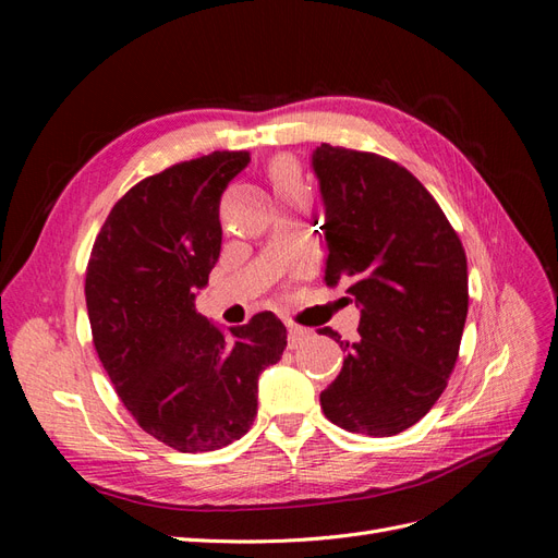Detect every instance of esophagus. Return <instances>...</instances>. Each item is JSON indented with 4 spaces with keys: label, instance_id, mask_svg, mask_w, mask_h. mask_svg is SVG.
Returning a JSON list of instances; mask_svg holds the SVG:
<instances>
[{
    "label": "esophagus",
    "instance_id": "1",
    "mask_svg": "<svg viewBox=\"0 0 558 558\" xmlns=\"http://www.w3.org/2000/svg\"><path fill=\"white\" fill-rule=\"evenodd\" d=\"M312 340V330H307V328H300V326H289V347L291 349H298V347H302L305 342H310Z\"/></svg>",
    "mask_w": 558,
    "mask_h": 558
}]
</instances>
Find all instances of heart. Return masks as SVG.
I'll use <instances>...</instances> for the list:
<instances>
[{
	"mask_svg": "<svg viewBox=\"0 0 558 558\" xmlns=\"http://www.w3.org/2000/svg\"><path fill=\"white\" fill-rule=\"evenodd\" d=\"M275 181H277V191L279 189H293V185H300L298 179H295V170H293L291 165H286V162L275 167Z\"/></svg>",
	"mask_w": 558,
	"mask_h": 558,
	"instance_id": "heart-1",
	"label": "heart"
}]
</instances>
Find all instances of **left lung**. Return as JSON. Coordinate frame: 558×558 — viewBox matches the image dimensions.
<instances>
[{"label": "left lung", "mask_w": 558, "mask_h": 558, "mask_svg": "<svg viewBox=\"0 0 558 558\" xmlns=\"http://www.w3.org/2000/svg\"><path fill=\"white\" fill-rule=\"evenodd\" d=\"M326 211V286L361 310V340L340 342L342 373L320 410L349 433L398 435L442 396L468 316V260L433 195L398 162L320 144L312 150Z\"/></svg>", "instance_id": "1"}]
</instances>
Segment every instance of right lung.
<instances>
[{"label": "right lung", "mask_w": 558, "mask_h": 558, "mask_svg": "<svg viewBox=\"0 0 558 558\" xmlns=\"http://www.w3.org/2000/svg\"><path fill=\"white\" fill-rule=\"evenodd\" d=\"M248 162L246 150H214L140 181L90 253L97 356L137 424L183 453L240 440L258 412V375L286 347L272 312L226 330L195 310L221 256V195Z\"/></svg>", "instance_id": "add662e5"}]
</instances>
